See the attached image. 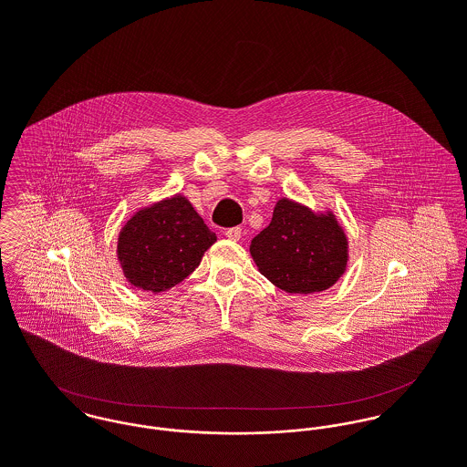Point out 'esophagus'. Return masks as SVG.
I'll return each mask as SVG.
<instances>
[{"mask_svg": "<svg viewBox=\"0 0 467 467\" xmlns=\"http://www.w3.org/2000/svg\"><path fill=\"white\" fill-rule=\"evenodd\" d=\"M224 235H226L228 239H232V241H239V239H241V235H243V228H239V226L228 228V230L224 232Z\"/></svg>", "mask_w": 467, "mask_h": 467, "instance_id": "34e87169", "label": "esophagus"}]
</instances>
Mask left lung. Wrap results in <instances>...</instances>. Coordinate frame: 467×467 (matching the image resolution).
<instances>
[{
	"instance_id": "obj_1",
	"label": "left lung",
	"mask_w": 467,
	"mask_h": 467,
	"mask_svg": "<svg viewBox=\"0 0 467 467\" xmlns=\"http://www.w3.org/2000/svg\"><path fill=\"white\" fill-rule=\"evenodd\" d=\"M250 252L259 271L285 293L329 289L347 266V237L333 213L317 215L289 200L275 204Z\"/></svg>"
}]
</instances>
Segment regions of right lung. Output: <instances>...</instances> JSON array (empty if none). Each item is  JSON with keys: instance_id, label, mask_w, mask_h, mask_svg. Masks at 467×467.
Here are the masks:
<instances>
[{"instance_id": "add662e5", "label": "right lung", "mask_w": 467, "mask_h": 467, "mask_svg": "<svg viewBox=\"0 0 467 467\" xmlns=\"http://www.w3.org/2000/svg\"><path fill=\"white\" fill-rule=\"evenodd\" d=\"M217 241L183 196L136 212L119 235V259L134 287L160 293L187 278Z\"/></svg>"}]
</instances>
